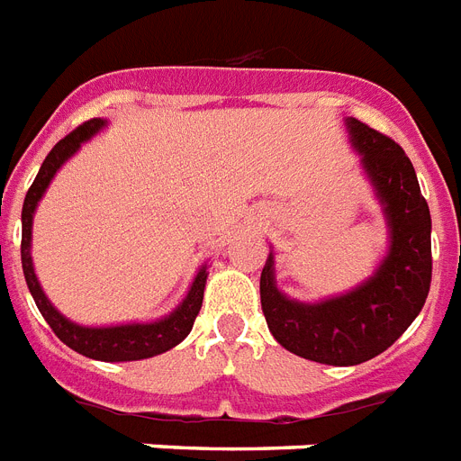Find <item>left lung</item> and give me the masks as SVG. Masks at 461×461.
<instances>
[{"mask_svg": "<svg viewBox=\"0 0 461 461\" xmlns=\"http://www.w3.org/2000/svg\"><path fill=\"white\" fill-rule=\"evenodd\" d=\"M345 128L385 216L388 252L357 288L319 302L278 290L274 249L259 281L271 335L293 355L330 366H355L385 352L417 319L430 288V212L410 157L352 116Z\"/></svg>", "mask_w": 461, "mask_h": 461, "instance_id": "obj_1", "label": "left lung"}]
</instances>
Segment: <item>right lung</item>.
Masks as SVG:
<instances>
[{
  "label": "right lung",
  "mask_w": 461,
  "mask_h": 461,
  "mask_svg": "<svg viewBox=\"0 0 461 461\" xmlns=\"http://www.w3.org/2000/svg\"><path fill=\"white\" fill-rule=\"evenodd\" d=\"M104 126V119L87 121L80 128H76L71 135L59 140L57 145L51 147V152L47 154V159L42 161L38 176L32 180L31 190L25 194L23 212H21V223H23V235H21V264H23V276L32 300L38 304L44 321L50 323L51 330L57 333L59 340L68 345L71 349H76L78 355L97 359V362H138V359H149V357H157L161 352H167V349L176 348L193 330V323L197 319V314H200L202 300H204V285H207L209 276L207 264H202V268L193 278L190 290H187V294L183 297L178 307L173 309L171 314L157 319V321L116 323V326H80V323L66 319L51 304L50 297L44 294L38 276H35L31 254L32 216H35V209H38L40 200H42L47 187H50L51 178L57 176L59 168L64 167L73 154L78 152L83 142L95 138Z\"/></svg>",
  "instance_id": "right-lung-1"
}]
</instances>
